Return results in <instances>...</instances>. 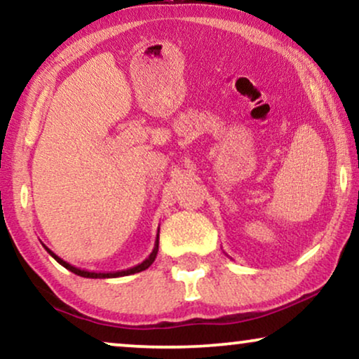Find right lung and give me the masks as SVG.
Listing matches in <instances>:
<instances>
[{
	"mask_svg": "<svg viewBox=\"0 0 359 359\" xmlns=\"http://www.w3.org/2000/svg\"><path fill=\"white\" fill-rule=\"evenodd\" d=\"M43 248H46L47 252L52 255V258H55V262H57V263H60L63 268H67V269H68V271L75 273V274H78V276H81V278H93V279H97V278H100V279H104V278H119V276H129V274H135V273L144 271V269L149 268L150 264L155 262L156 253H158V235H156L155 247H154V250H151V253L149 255V258H145L144 262H142L140 264H137V266H134V268H129V269H126V271H117V273H90V271H85V269L75 268V266H72L70 263L63 262V259H62L60 257H57V255L53 253L52 250H48V248L46 247V245H43Z\"/></svg>",
	"mask_w": 359,
	"mask_h": 359,
	"instance_id": "right-lung-1",
	"label": "right lung"
}]
</instances>
